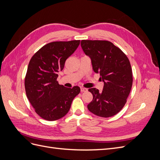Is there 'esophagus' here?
I'll list each match as a JSON object with an SVG mask.
<instances>
[{
  "instance_id": "34e87169",
  "label": "esophagus",
  "mask_w": 160,
  "mask_h": 160,
  "mask_svg": "<svg viewBox=\"0 0 160 160\" xmlns=\"http://www.w3.org/2000/svg\"><path fill=\"white\" fill-rule=\"evenodd\" d=\"M86 91H88V89L83 88H81V92H82V93H83V92H86Z\"/></svg>"
}]
</instances>
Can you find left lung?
Wrapping results in <instances>:
<instances>
[{
    "instance_id": "1",
    "label": "left lung",
    "mask_w": 160,
    "mask_h": 160,
    "mask_svg": "<svg viewBox=\"0 0 160 160\" xmlns=\"http://www.w3.org/2000/svg\"><path fill=\"white\" fill-rule=\"evenodd\" d=\"M81 45L91 60L93 71L104 82L103 91L89 89L93 100L88 108L102 118L119 113L127 102L133 83L132 67L126 55L108 41L82 40Z\"/></svg>"
}]
</instances>
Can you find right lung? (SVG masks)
<instances>
[{
  "mask_svg": "<svg viewBox=\"0 0 160 160\" xmlns=\"http://www.w3.org/2000/svg\"><path fill=\"white\" fill-rule=\"evenodd\" d=\"M79 40L55 41L41 47L28 65L25 79L27 97L35 112L47 121L62 118L80 93L78 86L67 88L59 85L58 72L64 68L67 58L75 52Z\"/></svg>",
  "mask_w": 160,
  "mask_h": 160,
  "instance_id": "1",
  "label": "right lung"
}]
</instances>
